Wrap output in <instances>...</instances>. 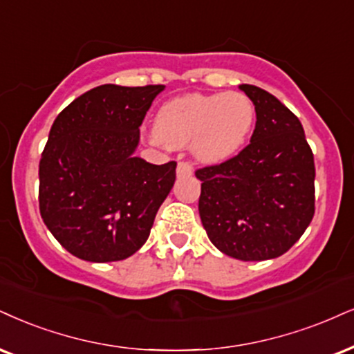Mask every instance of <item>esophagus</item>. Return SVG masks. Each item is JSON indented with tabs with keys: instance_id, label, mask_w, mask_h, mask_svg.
Listing matches in <instances>:
<instances>
[{
	"instance_id": "34e87169",
	"label": "esophagus",
	"mask_w": 354,
	"mask_h": 354,
	"mask_svg": "<svg viewBox=\"0 0 354 354\" xmlns=\"http://www.w3.org/2000/svg\"><path fill=\"white\" fill-rule=\"evenodd\" d=\"M192 172H194V167H192L190 162H185V160H180V162L177 164V176H178V177L192 176Z\"/></svg>"
}]
</instances>
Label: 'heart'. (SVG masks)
Masks as SVG:
<instances>
[{
	"instance_id": "heart-1",
	"label": "heart",
	"mask_w": 354,
	"mask_h": 354,
	"mask_svg": "<svg viewBox=\"0 0 354 354\" xmlns=\"http://www.w3.org/2000/svg\"><path fill=\"white\" fill-rule=\"evenodd\" d=\"M254 120V104L241 91L190 93L159 108L152 141L167 147L190 144L197 159L221 162L244 146Z\"/></svg>"
}]
</instances>
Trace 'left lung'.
I'll use <instances>...</instances> for the list:
<instances>
[{"mask_svg": "<svg viewBox=\"0 0 354 354\" xmlns=\"http://www.w3.org/2000/svg\"><path fill=\"white\" fill-rule=\"evenodd\" d=\"M254 103L251 142L231 159L197 169L198 212L226 256L266 261L299 241L315 213V164L302 123L259 86L239 85Z\"/></svg>", "mask_w": 354, "mask_h": 354, "instance_id": "8db88e82", "label": "left lung"}]
</instances>
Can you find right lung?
Masks as SVG:
<instances>
[{
  "label": "right lung",
  "mask_w": 354,
  "mask_h": 354,
  "mask_svg": "<svg viewBox=\"0 0 354 354\" xmlns=\"http://www.w3.org/2000/svg\"><path fill=\"white\" fill-rule=\"evenodd\" d=\"M164 85H102L64 108L39 162V210L71 254L111 263L149 238L176 182V160L134 157L139 126Z\"/></svg>",
  "instance_id": "add662e5"
}]
</instances>
